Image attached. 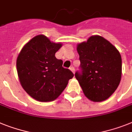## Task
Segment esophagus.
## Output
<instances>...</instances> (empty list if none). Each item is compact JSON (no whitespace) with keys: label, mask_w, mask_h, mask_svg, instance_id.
Instances as JSON below:
<instances>
[{"label":"esophagus","mask_w":132,"mask_h":132,"mask_svg":"<svg viewBox=\"0 0 132 132\" xmlns=\"http://www.w3.org/2000/svg\"><path fill=\"white\" fill-rule=\"evenodd\" d=\"M70 70L72 72L73 74H75V68H74V67H70Z\"/></svg>","instance_id":"34e87169"}]
</instances>
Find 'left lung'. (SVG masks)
<instances>
[{
    "instance_id": "obj_1",
    "label": "left lung",
    "mask_w": 132,
    "mask_h": 132,
    "mask_svg": "<svg viewBox=\"0 0 132 132\" xmlns=\"http://www.w3.org/2000/svg\"><path fill=\"white\" fill-rule=\"evenodd\" d=\"M82 73L76 72L85 95L101 102L111 97L121 78V57L112 44L100 35H92L77 45Z\"/></svg>"
}]
</instances>
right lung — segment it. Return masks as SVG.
I'll use <instances>...</instances> for the list:
<instances>
[{
  "instance_id": "obj_1",
  "label": "right lung",
  "mask_w": 132,
  "mask_h": 132,
  "mask_svg": "<svg viewBox=\"0 0 132 132\" xmlns=\"http://www.w3.org/2000/svg\"><path fill=\"white\" fill-rule=\"evenodd\" d=\"M62 46L38 35L23 47L16 58V70L22 87L29 96L41 102L54 101L74 76L55 56Z\"/></svg>"
}]
</instances>
